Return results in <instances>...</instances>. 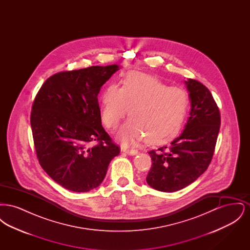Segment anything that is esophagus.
Masks as SVG:
<instances>
[{
	"label": "esophagus",
	"mask_w": 250,
	"mask_h": 250,
	"mask_svg": "<svg viewBox=\"0 0 250 250\" xmlns=\"http://www.w3.org/2000/svg\"><path fill=\"white\" fill-rule=\"evenodd\" d=\"M122 151L129 155H136L139 154V151H137V150H127L125 148H122Z\"/></svg>",
	"instance_id": "esophagus-1"
}]
</instances>
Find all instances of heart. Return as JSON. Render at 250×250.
Instances as JSON below:
<instances>
[{"label": "heart", "mask_w": 250, "mask_h": 250, "mask_svg": "<svg viewBox=\"0 0 250 250\" xmlns=\"http://www.w3.org/2000/svg\"><path fill=\"white\" fill-rule=\"evenodd\" d=\"M188 93L167 87L154 76L130 72L122 87L110 84L102 96L101 116L105 125L114 128L130 108L128 120L117 137L125 145L147 139L152 144L167 143L182 127L188 108Z\"/></svg>", "instance_id": "1"}]
</instances>
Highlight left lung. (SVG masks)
Instances as JSON below:
<instances>
[{"label": "left lung", "mask_w": 250, "mask_h": 250, "mask_svg": "<svg viewBox=\"0 0 250 250\" xmlns=\"http://www.w3.org/2000/svg\"><path fill=\"white\" fill-rule=\"evenodd\" d=\"M191 109L183 133L169 145L150 151L152 167L146 177L155 190L175 192L189 186L207 169L220 128L219 109L203 84L185 81Z\"/></svg>", "instance_id": "8db88e82"}]
</instances>
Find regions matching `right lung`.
Returning <instances> with one entry per match:
<instances>
[{
  "label": "right lung",
  "instance_id": "add662e5",
  "mask_svg": "<svg viewBox=\"0 0 250 250\" xmlns=\"http://www.w3.org/2000/svg\"><path fill=\"white\" fill-rule=\"evenodd\" d=\"M120 65L57 73L36 95L31 126L36 155L49 177L74 192L96 188L120 149L101 125L98 94ZM99 143L94 146L91 143Z\"/></svg>",
  "mask_w": 250,
  "mask_h": 250
}]
</instances>
